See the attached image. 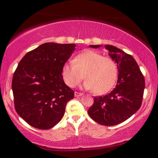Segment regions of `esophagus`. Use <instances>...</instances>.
<instances>
[{"mask_svg":"<svg viewBox=\"0 0 158 158\" xmlns=\"http://www.w3.org/2000/svg\"><path fill=\"white\" fill-rule=\"evenodd\" d=\"M81 95H82V94L79 93V92H75V93H74V96H75V97H81Z\"/></svg>","mask_w":158,"mask_h":158,"instance_id":"1","label":"esophagus"}]
</instances>
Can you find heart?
I'll list each match as a JSON object with an SVG mask.
<instances>
[{
	"instance_id": "heart-1",
	"label": "heart",
	"mask_w": 158,
	"mask_h": 158,
	"mask_svg": "<svg viewBox=\"0 0 158 158\" xmlns=\"http://www.w3.org/2000/svg\"><path fill=\"white\" fill-rule=\"evenodd\" d=\"M61 75L70 88L76 87L85 78L86 81L83 86L85 89L103 94L114 86L118 70L113 59L88 50L76 56L73 63H65L61 68Z\"/></svg>"
}]
</instances>
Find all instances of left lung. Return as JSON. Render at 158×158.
I'll list each match as a JSON object with an SVG mask.
<instances>
[{
  "label": "left lung",
  "instance_id": "1",
  "mask_svg": "<svg viewBox=\"0 0 158 158\" xmlns=\"http://www.w3.org/2000/svg\"><path fill=\"white\" fill-rule=\"evenodd\" d=\"M102 45H90L99 48ZM108 55L117 63L118 79L115 88L103 97H94L88 114L103 126H112L124 122L135 114L142 104L145 88L144 77L133 57L120 49L106 45Z\"/></svg>",
  "mask_w": 158,
  "mask_h": 158
}]
</instances>
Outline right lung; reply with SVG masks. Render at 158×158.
Returning a JSON list of instances; mask_svg holds the SVG:
<instances>
[{"label":"right lung","instance_id":"obj_1","mask_svg":"<svg viewBox=\"0 0 158 158\" xmlns=\"http://www.w3.org/2000/svg\"><path fill=\"white\" fill-rule=\"evenodd\" d=\"M75 48L74 44L44 43L20 61L12 78L14 104L18 114L34 128L55 126L73 98L74 91L63 80L61 68Z\"/></svg>","mask_w":158,"mask_h":158}]
</instances>
